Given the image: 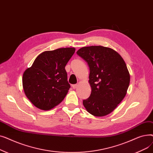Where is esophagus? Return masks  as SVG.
<instances>
[{
	"label": "esophagus",
	"instance_id": "34e87169",
	"mask_svg": "<svg viewBox=\"0 0 153 153\" xmlns=\"http://www.w3.org/2000/svg\"><path fill=\"white\" fill-rule=\"evenodd\" d=\"M77 86H78V85L77 84H73L72 85V88H73L74 89H76V88L77 87Z\"/></svg>",
	"mask_w": 153,
	"mask_h": 153
}]
</instances>
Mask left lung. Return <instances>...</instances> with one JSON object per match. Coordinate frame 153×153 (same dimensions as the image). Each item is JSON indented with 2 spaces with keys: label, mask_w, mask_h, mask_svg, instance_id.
Segmentation results:
<instances>
[{
  "label": "left lung",
  "mask_w": 153,
  "mask_h": 153,
  "mask_svg": "<svg viewBox=\"0 0 153 153\" xmlns=\"http://www.w3.org/2000/svg\"><path fill=\"white\" fill-rule=\"evenodd\" d=\"M77 55L84 59L90 69V97L83 100L89 114L105 116L117 107L125 97L130 76L126 64L115 50L102 46L81 48Z\"/></svg>",
  "instance_id": "8db88e82"
}]
</instances>
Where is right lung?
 Wrapping results in <instances>:
<instances>
[{
	"label": "right lung",
	"mask_w": 153,
	"mask_h": 153,
	"mask_svg": "<svg viewBox=\"0 0 153 153\" xmlns=\"http://www.w3.org/2000/svg\"><path fill=\"white\" fill-rule=\"evenodd\" d=\"M75 51L74 48H64L45 51L24 72V92L36 107L50 110L65 97L71 87L65 66Z\"/></svg>",
	"instance_id": "1"
}]
</instances>
